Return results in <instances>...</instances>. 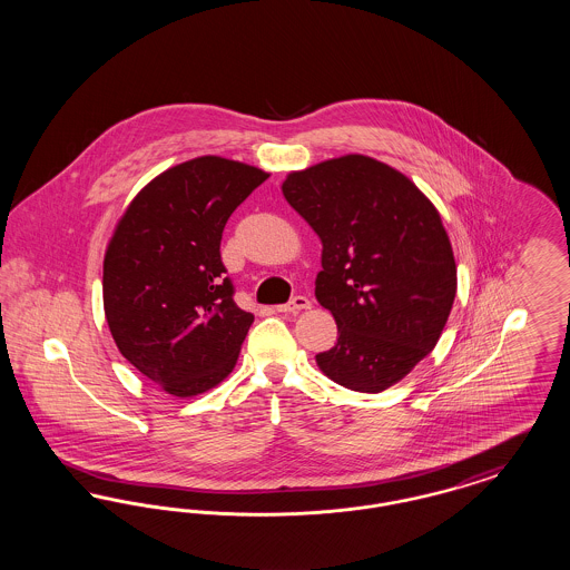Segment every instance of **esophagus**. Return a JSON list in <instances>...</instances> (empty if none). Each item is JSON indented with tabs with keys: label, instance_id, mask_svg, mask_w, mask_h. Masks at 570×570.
<instances>
[{
	"label": "esophagus",
	"instance_id": "esophagus-1",
	"mask_svg": "<svg viewBox=\"0 0 570 570\" xmlns=\"http://www.w3.org/2000/svg\"><path fill=\"white\" fill-rule=\"evenodd\" d=\"M312 307V301L307 297H303V295H297V297L291 298L288 303H284V305H277V312H286V314H297L301 309H309Z\"/></svg>",
	"mask_w": 570,
	"mask_h": 570
}]
</instances>
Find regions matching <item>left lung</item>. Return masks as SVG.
Segmentation results:
<instances>
[{"instance_id":"1","label":"left lung","mask_w":570,"mask_h":570,"mask_svg":"<svg viewBox=\"0 0 570 570\" xmlns=\"http://www.w3.org/2000/svg\"><path fill=\"white\" fill-rule=\"evenodd\" d=\"M282 191L323 242L316 298L340 337L318 367L358 393L393 386L434 351L455 301L440 214L406 175L358 154L291 173Z\"/></svg>"}]
</instances>
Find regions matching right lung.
Listing matches in <instances>:
<instances>
[{
    "instance_id": "right-lung-1",
    "label": "right lung",
    "mask_w": 570,
    "mask_h": 570,
    "mask_svg": "<svg viewBox=\"0 0 570 570\" xmlns=\"http://www.w3.org/2000/svg\"><path fill=\"white\" fill-rule=\"evenodd\" d=\"M269 175L203 156L136 194L105 256L110 335L136 370L175 397L226 379L254 316L235 303L219 242L230 214Z\"/></svg>"
}]
</instances>
